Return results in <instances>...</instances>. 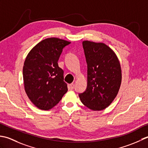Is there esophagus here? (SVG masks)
<instances>
[{
    "instance_id": "1",
    "label": "esophagus",
    "mask_w": 148,
    "mask_h": 148,
    "mask_svg": "<svg viewBox=\"0 0 148 148\" xmlns=\"http://www.w3.org/2000/svg\"><path fill=\"white\" fill-rule=\"evenodd\" d=\"M70 86L71 89H74V87H75V84L73 83H72V84H70Z\"/></svg>"
}]
</instances>
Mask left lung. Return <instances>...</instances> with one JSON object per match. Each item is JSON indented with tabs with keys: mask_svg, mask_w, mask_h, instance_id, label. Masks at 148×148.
Listing matches in <instances>:
<instances>
[{
	"mask_svg": "<svg viewBox=\"0 0 148 148\" xmlns=\"http://www.w3.org/2000/svg\"><path fill=\"white\" fill-rule=\"evenodd\" d=\"M87 64V85L80 93L82 103L92 110L109 106L118 93L121 84V69L116 53L103 43L84 41Z\"/></svg>",
	"mask_w": 148,
	"mask_h": 148,
	"instance_id": "1",
	"label": "left lung"
}]
</instances>
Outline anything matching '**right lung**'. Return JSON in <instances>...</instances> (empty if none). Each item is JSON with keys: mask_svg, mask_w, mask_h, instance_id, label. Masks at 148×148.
Listing matches in <instances>:
<instances>
[{"mask_svg": "<svg viewBox=\"0 0 148 148\" xmlns=\"http://www.w3.org/2000/svg\"><path fill=\"white\" fill-rule=\"evenodd\" d=\"M70 42L57 38L45 39L30 51L24 62L23 78L27 95L36 107L49 110L68 91L64 71L58 60Z\"/></svg>", "mask_w": 148, "mask_h": 148, "instance_id": "add662e5", "label": "right lung"}]
</instances>
